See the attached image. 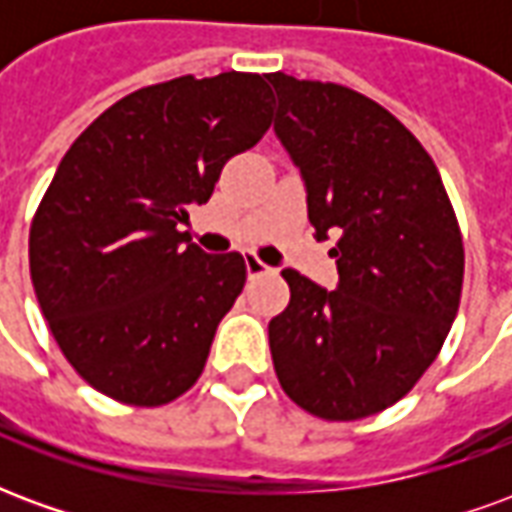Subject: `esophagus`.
I'll return each mask as SVG.
<instances>
[{
	"label": "esophagus",
	"instance_id": "obj_1",
	"mask_svg": "<svg viewBox=\"0 0 512 512\" xmlns=\"http://www.w3.org/2000/svg\"><path fill=\"white\" fill-rule=\"evenodd\" d=\"M244 266H246V274H249V277H260V274L271 271V266H266V263H263V260H260L257 255H246Z\"/></svg>",
	"mask_w": 512,
	"mask_h": 512
}]
</instances>
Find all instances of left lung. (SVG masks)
<instances>
[{
  "mask_svg": "<svg viewBox=\"0 0 512 512\" xmlns=\"http://www.w3.org/2000/svg\"><path fill=\"white\" fill-rule=\"evenodd\" d=\"M274 134L299 169L315 238H334L337 288L285 268L268 323L285 395L321 419L384 411L430 367L463 285V241L433 158L397 117L343 84L271 73Z\"/></svg>",
  "mask_w": 512,
  "mask_h": 512,
  "instance_id": "8db88e82",
  "label": "left lung"
}]
</instances>
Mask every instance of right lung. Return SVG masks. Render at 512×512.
Segmentation results:
<instances>
[{
	"label": "right lung",
	"instance_id": "1",
	"mask_svg": "<svg viewBox=\"0 0 512 512\" xmlns=\"http://www.w3.org/2000/svg\"><path fill=\"white\" fill-rule=\"evenodd\" d=\"M268 126L266 76H180L120 98L62 156L29 271L65 359L106 397L161 406L200 378L246 266L202 252L180 224Z\"/></svg>",
	"mask_w": 512,
	"mask_h": 512
}]
</instances>
